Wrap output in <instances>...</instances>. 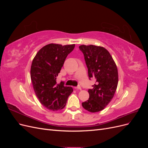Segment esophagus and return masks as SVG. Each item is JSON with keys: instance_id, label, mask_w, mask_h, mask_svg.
I'll return each mask as SVG.
<instances>
[{"instance_id": "obj_1", "label": "esophagus", "mask_w": 148, "mask_h": 148, "mask_svg": "<svg viewBox=\"0 0 148 148\" xmlns=\"http://www.w3.org/2000/svg\"><path fill=\"white\" fill-rule=\"evenodd\" d=\"M75 89H79V90H82V88L80 87L79 86H78L77 87H75Z\"/></svg>"}]
</instances>
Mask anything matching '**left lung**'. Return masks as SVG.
Listing matches in <instances>:
<instances>
[{
    "instance_id": "left-lung-1",
    "label": "left lung",
    "mask_w": 148,
    "mask_h": 148,
    "mask_svg": "<svg viewBox=\"0 0 148 148\" xmlns=\"http://www.w3.org/2000/svg\"><path fill=\"white\" fill-rule=\"evenodd\" d=\"M84 56L89 78H95L93 88L88 90L89 98L82 106L90 112L104 109L112 99L119 82L118 70L112 57L104 47L95 45L79 46Z\"/></svg>"
}]
</instances>
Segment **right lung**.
Here are the masks:
<instances>
[{
  "mask_svg": "<svg viewBox=\"0 0 148 148\" xmlns=\"http://www.w3.org/2000/svg\"><path fill=\"white\" fill-rule=\"evenodd\" d=\"M75 46V44H49L37 52L31 64V79L36 95L40 103L50 110L64 109L73 92V88L64 86V82L57 84L56 79Z\"/></svg>",
  "mask_w": 148,
  "mask_h": 148,
  "instance_id": "add662e5",
  "label": "right lung"
}]
</instances>
